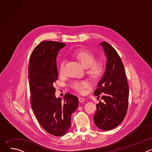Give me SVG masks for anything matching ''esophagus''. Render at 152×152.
I'll return each instance as SVG.
<instances>
[{
  "mask_svg": "<svg viewBox=\"0 0 152 152\" xmlns=\"http://www.w3.org/2000/svg\"><path fill=\"white\" fill-rule=\"evenodd\" d=\"M84 98L83 97H79V101L80 102H84Z\"/></svg>",
  "mask_w": 152,
  "mask_h": 152,
  "instance_id": "34e87169",
  "label": "esophagus"
}]
</instances>
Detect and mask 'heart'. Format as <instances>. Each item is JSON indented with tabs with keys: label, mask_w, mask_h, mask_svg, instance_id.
Masks as SVG:
<instances>
[{
	"label": "heart",
	"mask_w": 152,
	"mask_h": 152,
	"mask_svg": "<svg viewBox=\"0 0 152 152\" xmlns=\"http://www.w3.org/2000/svg\"><path fill=\"white\" fill-rule=\"evenodd\" d=\"M75 57L86 69V73L93 79H96L100 77L104 70V66L101 61H95L96 56L90 51L79 50L74 53ZM66 59H62L59 64V73L62 75L66 70ZM90 86V82L86 79L75 80L70 83V86L75 91L83 93L85 89Z\"/></svg>",
	"instance_id": "heart-1"
}]
</instances>
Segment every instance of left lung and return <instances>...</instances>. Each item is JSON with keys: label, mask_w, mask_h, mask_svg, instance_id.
Returning <instances> with one entry per match:
<instances>
[{"label": "left lung", "mask_w": 152, "mask_h": 152, "mask_svg": "<svg viewBox=\"0 0 152 152\" xmlns=\"http://www.w3.org/2000/svg\"><path fill=\"white\" fill-rule=\"evenodd\" d=\"M107 58L104 75L94 91L95 96L103 94L94 115L96 126L103 131L116 127L124 120L127 111L129 86L121 59L115 49L103 41L100 43Z\"/></svg>", "instance_id": "8db88e82"}]
</instances>
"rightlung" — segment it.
Wrapping results in <instances>:
<instances>
[{"instance_id": "right-lung-1", "label": "right lung", "mask_w": 152, "mask_h": 152, "mask_svg": "<svg viewBox=\"0 0 152 152\" xmlns=\"http://www.w3.org/2000/svg\"><path fill=\"white\" fill-rule=\"evenodd\" d=\"M66 45L52 41L41 42L32 51L29 64L31 104L42 127L50 134L60 137L71 126V115L79 104L70 93L64 99L55 97L54 84L58 78L56 56Z\"/></svg>"}]
</instances>
